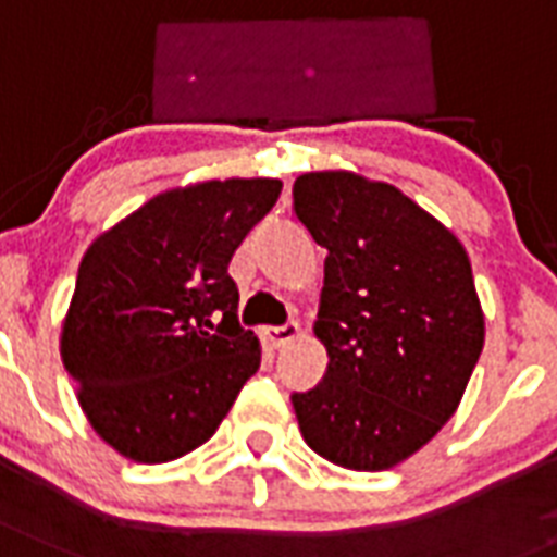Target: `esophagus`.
I'll return each mask as SVG.
<instances>
[{"label":"esophagus","instance_id":"34e87169","mask_svg":"<svg viewBox=\"0 0 557 557\" xmlns=\"http://www.w3.org/2000/svg\"><path fill=\"white\" fill-rule=\"evenodd\" d=\"M300 334V329H297V323H286V325H271V329H265V337L271 341V346L274 349H283V346H288V343L294 341Z\"/></svg>","mask_w":557,"mask_h":557}]
</instances>
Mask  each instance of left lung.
Returning a JSON list of instances; mask_svg holds the SVG:
<instances>
[{"mask_svg": "<svg viewBox=\"0 0 557 557\" xmlns=\"http://www.w3.org/2000/svg\"><path fill=\"white\" fill-rule=\"evenodd\" d=\"M294 214L325 255L314 334L323 381L294 392L302 441L355 472L423 449L455 414L483 349L460 239L395 185L351 171L294 180Z\"/></svg>", "mask_w": 557, "mask_h": 557, "instance_id": "obj_1", "label": "left lung"}]
</instances>
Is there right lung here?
Instances as JSON below:
<instances>
[{"instance_id":"right-lung-1","label":"right lung","mask_w":557,"mask_h":557,"mask_svg":"<svg viewBox=\"0 0 557 557\" xmlns=\"http://www.w3.org/2000/svg\"><path fill=\"white\" fill-rule=\"evenodd\" d=\"M280 191L265 176L171 188L85 251L59 349L122 458L169 463L202 446L260 369L228 263Z\"/></svg>"}]
</instances>
